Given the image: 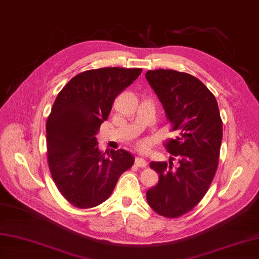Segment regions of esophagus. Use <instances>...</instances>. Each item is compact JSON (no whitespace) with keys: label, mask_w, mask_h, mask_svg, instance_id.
<instances>
[{"label":"esophagus","mask_w":259,"mask_h":259,"mask_svg":"<svg viewBox=\"0 0 259 259\" xmlns=\"http://www.w3.org/2000/svg\"><path fill=\"white\" fill-rule=\"evenodd\" d=\"M135 162H136V165L139 167H146L147 166V161L143 157H136Z\"/></svg>","instance_id":"esophagus-1"}]
</instances>
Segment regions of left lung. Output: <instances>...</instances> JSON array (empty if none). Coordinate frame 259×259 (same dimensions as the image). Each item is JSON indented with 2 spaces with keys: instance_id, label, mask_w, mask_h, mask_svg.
<instances>
[{
  "instance_id": "8db88e82",
  "label": "left lung",
  "mask_w": 259,
  "mask_h": 259,
  "mask_svg": "<svg viewBox=\"0 0 259 259\" xmlns=\"http://www.w3.org/2000/svg\"><path fill=\"white\" fill-rule=\"evenodd\" d=\"M147 82L157 95L177 137L168 152L178 158L152 161L159 174L156 186L146 192L151 207L159 215L176 218L193 209L207 192L218 166L223 121L213 94L197 78L170 69L149 70ZM174 159V158H172Z\"/></svg>"
}]
</instances>
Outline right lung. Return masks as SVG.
<instances>
[{
  "label": "right lung",
  "mask_w": 259,
  "mask_h": 259,
  "mask_svg": "<svg viewBox=\"0 0 259 259\" xmlns=\"http://www.w3.org/2000/svg\"><path fill=\"white\" fill-rule=\"evenodd\" d=\"M141 72L120 67L87 70L57 95L47 121L49 166L58 190L78 208L106 201L119 177L134 165L135 156L125 150L102 153L95 135L117 95Z\"/></svg>",
  "instance_id": "obj_1"
}]
</instances>
